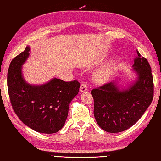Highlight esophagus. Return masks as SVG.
Masks as SVG:
<instances>
[{"label": "esophagus", "instance_id": "34e87169", "mask_svg": "<svg viewBox=\"0 0 161 161\" xmlns=\"http://www.w3.org/2000/svg\"><path fill=\"white\" fill-rule=\"evenodd\" d=\"M87 90V86L86 83H83L80 85V91L82 92H86Z\"/></svg>", "mask_w": 161, "mask_h": 161}]
</instances>
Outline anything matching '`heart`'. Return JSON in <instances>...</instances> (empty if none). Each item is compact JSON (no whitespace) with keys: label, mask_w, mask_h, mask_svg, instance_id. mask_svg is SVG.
Wrapping results in <instances>:
<instances>
[{"label":"heart","mask_w":161,"mask_h":161,"mask_svg":"<svg viewBox=\"0 0 161 161\" xmlns=\"http://www.w3.org/2000/svg\"><path fill=\"white\" fill-rule=\"evenodd\" d=\"M114 66L111 63H105L96 69L95 71V78L100 83H104L109 79L113 73Z\"/></svg>","instance_id":"b5f03b06"}]
</instances>
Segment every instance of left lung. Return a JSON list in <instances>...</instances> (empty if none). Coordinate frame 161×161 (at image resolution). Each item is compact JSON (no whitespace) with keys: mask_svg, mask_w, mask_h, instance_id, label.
<instances>
[{"mask_svg":"<svg viewBox=\"0 0 161 161\" xmlns=\"http://www.w3.org/2000/svg\"><path fill=\"white\" fill-rule=\"evenodd\" d=\"M132 71L137 78L126 88L113 81L93 89L94 116L104 131L117 133L134 125L149 107L153 97V81L147 59L137 50Z\"/></svg>","mask_w":161,"mask_h":161,"instance_id":"1","label":"left lung"}]
</instances>
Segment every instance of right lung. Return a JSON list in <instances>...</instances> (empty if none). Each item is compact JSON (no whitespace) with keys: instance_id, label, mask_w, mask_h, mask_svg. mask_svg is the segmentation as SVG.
<instances>
[{"instance_id":"add662e5","label":"right lung","mask_w":161,"mask_h":161,"mask_svg":"<svg viewBox=\"0 0 161 161\" xmlns=\"http://www.w3.org/2000/svg\"><path fill=\"white\" fill-rule=\"evenodd\" d=\"M30 47L12 60L8 71V89L13 108L19 119L35 131L53 134L64 125L69 104L78 95L80 83L53 78L42 85L24 80L22 65L29 56Z\"/></svg>"}]
</instances>
